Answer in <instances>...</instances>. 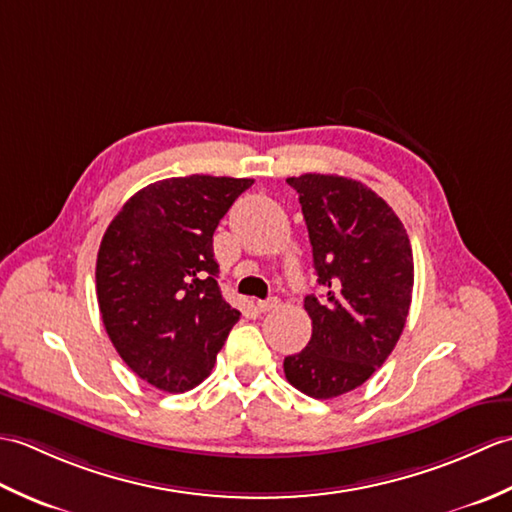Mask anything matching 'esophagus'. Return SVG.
Instances as JSON below:
<instances>
[{
  "label": "esophagus",
  "instance_id": "esophagus-1",
  "mask_svg": "<svg viewBox=\"0 0 512 512\" xmlns=\"http://www.w3.org/2000/svg\"><path fill=\"white\" fill-rule=\"evenodd\" d=\"M277 306H279L277 297H270V299H262V301H257V310H259V312H270V310H275Z\"/></svg>",
  "mask_w": 512,
  "mask_h": 512
}]
</instances>
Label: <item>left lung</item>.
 Here are the masks:
<instances>
[{
  "label": "left lung",
  "instance_id": "8db88e82",
  "mask_svg": "<svg viewBox=\"0 0 512 512\" xmlns=\"http://www.w3.org/2000/svg\"><path fill=\"white\" fill-rule=\"evenodd\" d=\"M286 182L299 193L321 297L303 301L312 336L284 372L306 396L328 400L361 387L396 347L411 306V244L363 182L323 173Z\"/></svg>",
  "mask_w": 512,
  "mask_h": 512
}]
</instances>
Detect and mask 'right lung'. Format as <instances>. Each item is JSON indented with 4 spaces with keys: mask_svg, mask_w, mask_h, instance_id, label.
Returning a JSON list of instances; mask_svg holds the SVG:
<instances>
[{
    "mask_svg": "<svg viewBox=\"0 0 512 512\" xmlns=\"http://www.w3.org/2000/svg\"><path fill=\"white\" fill-rule=\"evenodd\" d=\"M253 182L198 173L160 180L107 226L96 257L103 325L149 385L169 394L200 385L239 321L217 286L213 233Z\"/></svg>",
    "mask_w": 512,
    "mask_h": 512,
    "instance_id": "right-lung-1",
    "label": "right lung"
}]
</instances>
